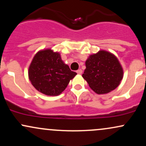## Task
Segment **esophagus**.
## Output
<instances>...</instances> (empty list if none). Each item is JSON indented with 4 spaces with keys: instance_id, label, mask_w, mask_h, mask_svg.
Masks as SVG:
<instances>
[{
    "instance_id": "obj_1",
    "label": "esophagus",
    "mask_w": 146,
    "mask_h": 146,
    "mask_svg": "<svg viewBox=\"0 0 146 146\" xmlns=\"http://www.w3.org/2000/svg\"><path fill=\"white\" fill-rule=\"evenodd\" d=\"M76 72L78 74H82V69H78Z\"/></svg>"
}]
</instances>
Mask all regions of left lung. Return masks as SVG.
Listing matches in <instances>:
<instances>
[{"label": "left lung", "mask_w": 146, "mask_h": 146, "mask_svg": "<svg viewBox=\"0 0 146 146\" xmlns=\"http://www.w3.org/2000/svg\"><path fill=\"white\" fill-rule=\"evenodd\" d=\"M123 73L116 57L102 50L87 59L82 77L93 91L98 94H105L119 85Z\"/></svg>", "instance_id": "1"}]
</instances>
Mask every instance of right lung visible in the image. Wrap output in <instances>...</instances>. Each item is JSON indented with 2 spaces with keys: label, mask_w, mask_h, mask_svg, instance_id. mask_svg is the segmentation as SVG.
<instances>
[{
  "label": "right lung",
  "mask_w": 146,
  "mask_h": 146,
  "mask_svg": "<svg viewBox=\"0 0 146 146\" xmlns=\"http://www.w3.org/2000/svg\"><path fill=\"white\" fill-rule=\"evenodd\" d=\"M29 78L36 90L46 95H60L77 73L51 49L38 51L29 68Z\"/></svg>",
  "instance_id": "1"
}]
</instances>
